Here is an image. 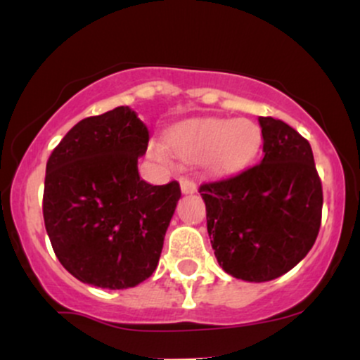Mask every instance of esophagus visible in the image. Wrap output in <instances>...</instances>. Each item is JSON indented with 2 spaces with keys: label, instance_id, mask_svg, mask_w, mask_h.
<instances>
[{
  "label": "esophagus",
  "instance_id": "1",
  "mask_svg": "<svg viewBox=\"0 0 360 360\" xmlns=\"http://www.w3.org/2000/svg\"><path fill=\"white\" fill-rule=\"evenodd\" d=\"M181 191L184 194L194 193L196 191V183L193 179H189V177H181Z\"/></svg>",
  "mask_w": 360,
  "mask_h": 360
}]
</instances>
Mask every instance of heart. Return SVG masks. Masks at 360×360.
<instances>
[{
    "label": "heart",
    "mask_w": 360,
    "mask_h": 360,
    "mask_svg": "<svg viewBox=\"0 0 360 360\" xmlns=\"http://www.w3.org/2000/svg\"><path fill=\"white\" fill-rule=\"evenodd\" d=\"M167 143L186 160L201 159L212 171H230L242 166L257 150L260 130L249 120H188L169 131ZM150 152L159 160L169 157L162 143H152Z\"/></svg>",
    "instance_id": "b5f03b06"
}]
</instances>
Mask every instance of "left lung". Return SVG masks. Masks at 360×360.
I'll return each mask as SVG.
<instances>
[{
    "label": "left lung",
    "mask_w": 360,
    "mask_h": 360,
    "mask_svg": "<svg viewBox=\"0 0 360 360\" xmlns=\"http://www.w3.org/2000/svg\"><path fill=\"white\" fill-rule=\"evenodd\" d=\"M259 123L262 162L200 186L214 257L250 283L279 278L308 254L323 206L308 140L281 120L259 117Z\"/></svg>",
    "instance_id": "8db88e82"
}]
</instances>
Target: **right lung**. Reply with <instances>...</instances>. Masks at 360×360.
<instances>
[{"mask_svg":"<svg viewBox=\"0 0 360 360\" xmlns=\"http://www.w3.org/2000/svg\"><path fill=\"white\" fill-rule=\"evenodd\" d=\"M147 146V127L118 106L81 120L49 157L45 230L59 262L82 283L134 288L159 264L181 188L140 179Z\"/></svg>","mask_w":360,"mask_h":360,"instance_id":"obj_1","label":"right lung"}]
</instances>
